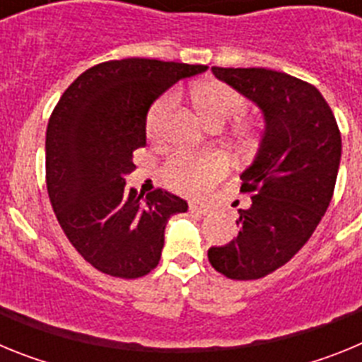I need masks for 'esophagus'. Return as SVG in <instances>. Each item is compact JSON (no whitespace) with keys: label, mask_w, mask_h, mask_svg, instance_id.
<instances>
[{"label":"esophagus","mask_w":362,"mask_h":362,"mask_svg":"<svg viewBox=\"0 0 362 362\" xmlns=\"http://www.w3.org/2000/svg\"><path fill=\"white\" fill-rule=\"evenodd\" d=\"M190 212L196 214V216H206V214H210V209L206 204L190 203Z\"/></svg>","instance_id":"1"}]
</instances>
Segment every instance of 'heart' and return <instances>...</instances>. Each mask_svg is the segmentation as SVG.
Masks as SVG:
<instances>
[{"label":"heart","instance_id":"1","mask_svg":"<svg viewBox=\"0 0 362 362\" xmlns=\"http://www.w3.org/2000/svg\"><path fill=\"white\" fill-rule=\"evenodd\" d=\"M192 101L201 119L209 127H223L225 123L238 117L245 110V98L232 86L221 81H204L194 88ZM175 107V94L161 95L150 107L146 114V132L152 139H158L163 132L166 119ZM226 168V161L217 153L188 158V156H174L166 165L165 175L168 183L181 192H203L219 177Z\"/></svg>","mask_w":362,"mask_h":362}]
</instances>
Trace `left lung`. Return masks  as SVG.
Segmentation results:
<instances>
[{"label": "left lung", "instance_id": "obj_1", "mask_svg": "<svg viewBox=\"0 0 362 362\" xmlns=\"http://www.w3.org/2000/svg\"><path fill=\"white\" fill-rule=\"evenodd\" d=\"M219 81L263 114L257 152L241 172L250 209L239 210L238 238L209 250L230 279L268 276L305 246L325 216L341 163L337 121L313 85L270 69L212 66Z\"/></svg>", "mask_w": 362, "mask_h": 362}]
</instances>
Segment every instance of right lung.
<instances>
[{"label": "right lung", "mask_w": 362, "mask_h": 362, "mask_svg": "<svg viewBox=\"0 0 362 362\" xmlns=\"http://www.w3.org/2000/svg\"><path fill=\"white\" fill-rule=\"evenodd\" d=\"M209 66L129 57L85 70L47 127V188L63 232L85 261L123 279L158 267L166 223L188 203L166 190L127 188L146 114L181 79Z\"/></svg>", "instance_id": "right-lung-1"}]
</instances>
